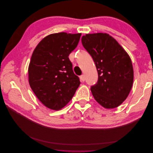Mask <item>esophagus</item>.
<instances>
[{
  "mask_svg": "<svg viewBox=\"0 0 153 153\" xmlns=\"http://www.w3.org/2000/svg\"><path fill=\"white\" fill-rule=\"evenodd\" d=\"M80 78V80H81V81H82V82H84V81H85V76H84V75H81Z\"/></svg>",
  "mask_w": 153,
  "mask_h": 153,
  "instance_id": "34e87169",
  "label": "esophagus"
}]
</instances>
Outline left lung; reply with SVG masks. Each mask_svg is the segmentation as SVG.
<instances>
[{
    "mask_svg": "<svg viewBox=\"0 0 153 153\" xmlns=\"http://www.w3.org/2000/svg\"><path fill=\"white\" fill-rule=\"evenodd\" d=\"M83 47L94 60L98 80L91 87L92 96L105 108L117 107L127 98L133 82L131 60L112 36L88 34L82 38Z\"/></svg>",
    "mask_w": 153,
    "mask_h": 153,
    "instance_id": "left-lung-1",
    "label": "left lung"
}]
</instances>
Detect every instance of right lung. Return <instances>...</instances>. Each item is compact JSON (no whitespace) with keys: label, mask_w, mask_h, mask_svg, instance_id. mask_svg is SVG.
<instances>
[{"label":"right lung","mask_w":153,"mask_h":153,"mask_svg":"<svg viewBox=\"0 0 153 153\" xmlns=\"http://www.w3.org/2000/svg\"><path fill=\"white\" fill-rule=\"evenodd\" d=\"M81 33L59 32L46 36L32 53L29 82L37 98L47 108L65 106L80 84L69 55L77 47Z\"/></svg>","instance_id":"obj_1"}]
</instances>
